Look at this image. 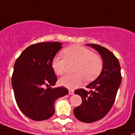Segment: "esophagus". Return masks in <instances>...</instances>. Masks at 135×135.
Segmentation results:
<instances>
[{"label":"esophagus","mask_w":135,"mask_h":135,"mask_svg":"<svg viewBox=\"0 0 135 135\" xmlns=\"http://www.w3.org/2000/svg\"><path fill=\"white\" fill-rule=\"evenodd\" d=\"M69 94H70V95L74 94V91H73V90H69Z\"/></svg>","instance_id":"34e87169"}]
</instances>
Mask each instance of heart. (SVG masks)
Segmentation results:
<instances>
[{"label":"heart","instance_id":"obj_1","mask_svg":"<svg viewBox=\"0 0 135 135\" xmlns=\"http://www.w3.org/2000/svg\"><path fill=\"white\" fill-rule=\"evenodd\" d=\"M62 56H56L52 60V68L58 75L66 70L67 62H76L73 71L60 79V84L68 89L77 88L85 79L91 82L97 78L103 70V61L101 56L86 47L73 45L62 51Z\"/></svg>","mask_w":135,"mask_h":135}]
</instances>
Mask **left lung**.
Here are the masks:
<instances>
[{"label": "left lung", "instance_id": "left-lung-1", "mask_svg": "<svg viewBox=\"0 0 135 135\" xmlns=\"http://www.w3.org/2000/svg\"><path fill=\"white\" fill-rule=\"evenodd\" d=\"M87 46L97 50L102 57L103 70L94 82L86 86L90 91L79 89L75 94L82 97L81 105L74 109L77 120L90 123L101 120L109 112L115 100L121 83L120 65L113 53L105 47L89 44Z\"/></svg>", "mask_w": 135, "mask_h": 135}]
</instances>
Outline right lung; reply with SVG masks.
<instances>
[{"label": "right lung", "instance_id": "1", "mask_svg": "<svg viewBox=\"0 0 135 135\" xmlns=\"http://www.w3.org/2000/svg\"><path fill=\"white\" fill-rule=\"evenodd\" d=\"M62 45L56 41L32 44L15 62L12 86L15 101L21 111L33 120L50 118L55 113V101L68 94L63 86H49L58 80L52 60Z\"/></svg>", "mask_w": 135, "mask_h": 135}]
</instances>
